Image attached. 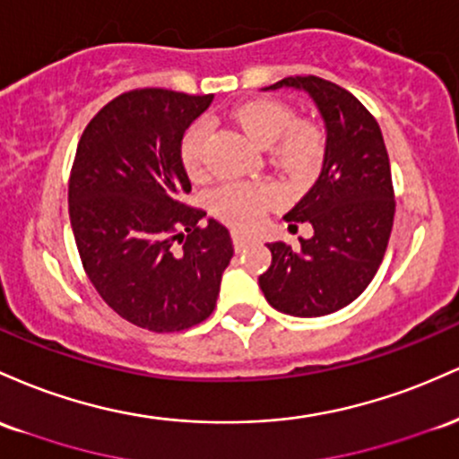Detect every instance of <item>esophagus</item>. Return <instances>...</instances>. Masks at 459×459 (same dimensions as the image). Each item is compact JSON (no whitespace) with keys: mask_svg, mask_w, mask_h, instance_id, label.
I'll return each mask as SVG.
<instances>
[{"mask_svg":"<svg viewBox=\"0 0 459 459\" xmlns=\"http://www.w3.org/2000/svg\"><path fill=\"white\" fill-rule=\"evenodd\" d=\"M231 240H234V249L236 251H243L247 245H251V238H247V236L238 234V231H234V234H231Z\"/></svg>","mask_w":459,"mask_h":459,"instance_id":"obj_1","label":"esophagus"}]
</instances>
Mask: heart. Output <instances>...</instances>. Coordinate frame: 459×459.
<instances>
[{"label":"heart","mask_w":459,"mask_h":459,"mask_svg":"<svg viewBox=\"0 0 459 459\" xmlns=\"http://www.w3.org/2000/svg\"><path fill=\"white\" fill-rule=\"evenodd\" d=\"M238 126L260 147L273 146V160L290 178H307L323 158V136L310 123H295L292 110L280 101H249L234 112ZM205 123L190 126L182 138V162L193 178L204 173ZM277 202V190L269 184H225L214 190L210 208L225 223L251 230L262 214Z\"/></svg>","instance_id":"1"}]
</instances>
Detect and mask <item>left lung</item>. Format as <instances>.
Returning <instances> with one entry per match:
<instances>
[{
    "instance_id": "left-lung-1",
    "label": "left lung",
    "mask_w": 459,
    "mask_h": 459,
    "mask_svg": "<svg viewBox=\"0 0 459 459\" xmlns=\"http://www.w3.org/2000/svg\"><path fill=\"white\" fill-rule=\"evenodd\" d=\"M307 92L325 126L323 169L284 219L310 223L297 249L269 243L260 288L275 310L325 316L355 301L382 264L394 221V193L382 130L349 91L316 75L284 77L262 91Z\"/></svg>"
}]
</instances>
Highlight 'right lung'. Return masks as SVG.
Returning <instances> with one entry per match:
<instances>
[{"label":"right lung","instance_id":"obj_1","mask_svg":"<svg viewBox=\"0 0 459 459\" xmlns=\"http://www.w3.org/2000/svg\"><path fill=\"white\" fill-rule=\"evenodd\" d=\"M212 95L141 89L92 117L77 143L69 216L86 275L118 316L182 332L216 306L234 247L219 221L179 202L190 193L182 138Z\"/></svg>","mask_w":459,"mask_h":459}]
</instances>
